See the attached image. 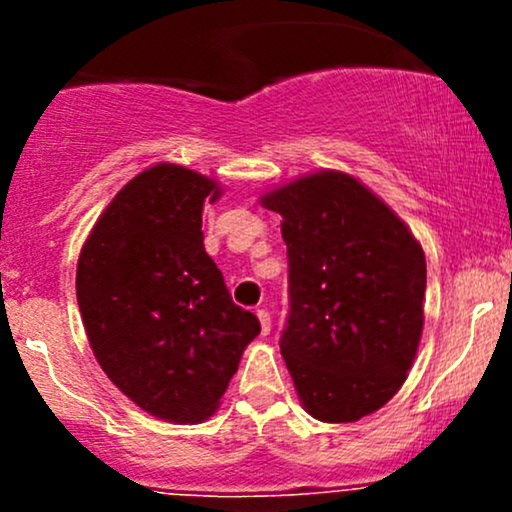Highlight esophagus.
<instances>
[{
    "mask_svg": "<svg viewBox=\"0 0 512 512\" xmlns=\"http://www.w3.org/2000/svg\"><path fill=\"white\" fill-rule=\"evenodd\" d=\"M257 320H260L262 334H269V330H272V317H269L267 310H257Z\"/></svg>",
    "mask_w": 512,
    "mask_h": 512,
    "instance_id": "esophagus-1",
    "label": "esophagus"
}]
</instances>
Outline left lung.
Returning a JSON list of instances; mask_svg holds the SVG:
<instances>
[{
  "label": "left lung",
  "mask_w": 512,
  "mask_h": 512,
  "mask_svg": "<svg viewBox=\"0 0 512 512\" xmlns=\"http://www.w3.org/2000/svg\"><path fill=\"white\" fill-rule=\"evenodd\" d=\"M289 255L281 356L305 411L327 424L373 414L407 380L424 330L426 257L404 221L339 170L267 192Z\"/></svg>",
  "instance_id": "1"
}]
</instances>
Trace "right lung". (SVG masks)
Returning <instances> with one entry per match:
<instances>
[{
	"label": "right lung",
	"instance_id": "1",
	"mask_svg": "<svg viewBox=\"0 0 512 512\" xmlns=\"http://www.w3.org/2000/svg\"><path fill=\"white\" fill-rule=\"evenodd\" d=\"M219 197V182L195 170L146 168L108 204L76 264L96 361L137 407L173 424L214 414L260 334L204 250V202Z\"/></svg>",
	"mask_w": 512,
	"mask_h": 512
}]
</instances>
